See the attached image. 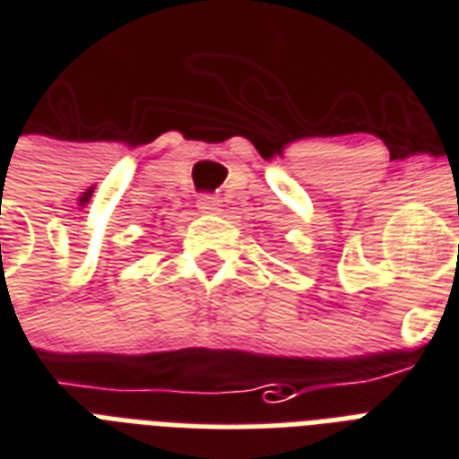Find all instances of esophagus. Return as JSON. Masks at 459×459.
Returning <instances> with one entry per match:
<instances>
[{
	"label": "esophagus",
	"instance_id": "esophagus-1",
	"mask_svg": "<svg viewBox=\"0 0 459 459\" xmlns=\"http://www.w3.org/2000/svg\"><path fill=\"white\" fill-rule=\"evenodd\" d=\"M222 204H220L218 198L212 196H201L198 198V211L201 212H220Z\"/></svg>",
	"mask_w": 459,
	"mask_h": 459
}]
</instances>
